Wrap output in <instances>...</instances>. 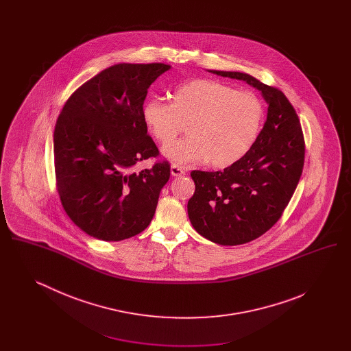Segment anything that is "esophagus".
<instances>
[{
    "label": "esophagus",
    "mask_w": 351,
    "mask_h": 351,
    "mask_svg": "<svg viewBox=\"0 0 351 351\" xmlns=\"http://www.w3.org/2000/svg\"><path fill=\"white\" fill-rule=\"evenodd\" d=\"M171 175H172L173 178L184 176V175H185V171H184L183 168L176 166V165H172V166H171Z\"/></svg>",
    "instance_id": "1"
}]
</instances>
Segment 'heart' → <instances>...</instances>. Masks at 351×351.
I'll list each match as a JSON object with an SVG mask.
<instances>
[{
	"label": "heart",
	"mask_w": 351,
	"mask_h": 351,
	"mask_svg": "<svg viewBox=\"0 0 351 351\" xmlns=\"http://www.w3.org/2000/svg\"><path fill=\"white\" fill-rule=\"evenodd\" d=\"M143 123L154 139L165 145L187 123L189 136L168 144L162 156L176 166L206 163L230 167L243 159L262 132L265 106L250 92L209 79L179 85L172 102L145 101Z\"/></svg>",
	"instance_id": "heart-1"
}]
</instances>
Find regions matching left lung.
<instances>
[{"label": "left lung", "mask_w": 351, "mask_h": 351, "mask_svg": "<svg viewBox=\"0 0 351 351\" xmlns=\"http://www.w3.org/2000/svg\"><path fill=\"white\" fill-rule=\"evenodd\" d=\"M208 72L249 84L268 105L263 129L243 159L222 172H191L196 191L186 208L195 230L222 246L243 245L271 229L291 200L304 166V136L283 92L249 73Z\"/></svg>", "instance_id": "1"}]
</instances>
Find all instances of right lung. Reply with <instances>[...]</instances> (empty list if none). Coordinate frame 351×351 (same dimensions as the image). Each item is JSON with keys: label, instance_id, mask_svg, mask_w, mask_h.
Masks as SVG:
<instances>
[{"label": "right lung", "instance_id": "right-lung-1", "mask_svg": "<svg viewBox=\"0 0 351 351\" xmlns=\"http://www.w3.org/2000/svg\"><path fill=\"white\" fill-rule=\"evenodd\" d=\"M171 69L121 63L101 71L69 99L53 132L60 200L84 233L116 242L142 233L169 179L167 162L133 171L158 155L142 119L147 89Z\"/></svg>", "mask_w": 351, "mask_h": 351}]
</instances>
